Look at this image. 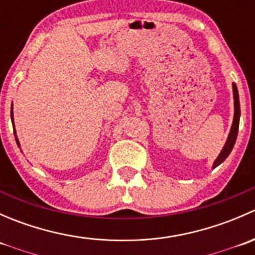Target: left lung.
I'll return each mask as SVG.
<instances>
[{
  "instance_id": "8db88e82",
  "label": "left lung",
  "mask_w": 255,
  "mask_h": 255,
  "mask_svg": "<svg viewBox=\"0 0 255 255\" xmlns=\"http://www.w3.org/2000/svg\"><path fill=\"white\" fill-rule=\"evenodd\" d=\"M233 97H235V118H233V125L231 128L230 135H228V139L226 142L225 146H223L222 151L218 155V158L216 159L215 164H213V168L220 165L222 161H225V159L230 155V153L232 151L233 146H235L236 139H237L238 134V127H239V117H241V106H239V96H238V90L236 84H233Z\"/></svg>"
}]
</instances>
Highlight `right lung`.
Returning a JSON list of instances; mask_svg holds the SVG:
<instances>
[{"label": "right lung", "instance_id": "right-lung-1", "mask_svg": "<svg viewBox=\"0 0 255 255\" xmlns=\"http://www.w3.org/2000/svg\"><path fill=\"white\" fill-rule=\"evenodd\" d=\"M11 115H12V113H11ZM11 117H12V116H11ZM14 137H16V142H17V144H18V146H19V143H18V139H17V135H16V130H14Z\"/></svg>", "mask_w": 255, "mask_h": 255}]
</instances>
